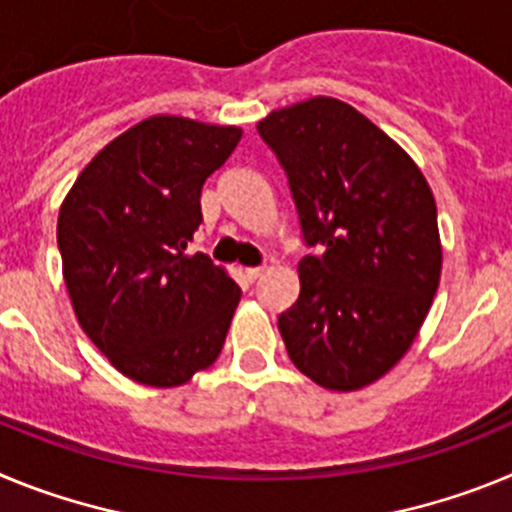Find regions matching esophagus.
I'll return each mask as SVG.
<instances>
[{
	"label": "esophagus",
	"instance_id": "esophagus-1",
	"mask_svg": "<svg viewBox=\"0 0 512 512\" xmlns=\"http://www.w3.org/2000/svg\"><path fill=\"white\" fill-rule=\"evenodd\" d=\"M261 274H264V266H248V269H246V277L251 279V282H256Z\"/></svg>",
	"mask_w": 512,
	"mask_h": 512
}]
</instances>
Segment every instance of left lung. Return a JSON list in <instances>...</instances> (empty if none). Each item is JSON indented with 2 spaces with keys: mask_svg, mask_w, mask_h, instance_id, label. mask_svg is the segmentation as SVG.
<instances>
[{
  "mask_svg": "<svg viewBox=\"0 0 512 512\" xmlns=\"http://www.w3.org/2000/svg\"><path fill=\"white\" fill-rule=\"evenodd\" d=\"M287 174L302 238L300 297L277 325L292 364L325 390L387 374L418 336L441 279L433 192L361 112L312 97L256 125Z\"/></svg>",
  "mask_w": 512,
  "mask_h": 512,
  "instance_id": "8db88e82",
  "label": "left lung"
}]
</instances>
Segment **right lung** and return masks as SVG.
Returning <instances> with one entry per match:
<instances>
[{
	"instance_id": "right-lung-1",
	"label": "right lung",
	"mask_w": 512,
	"mask_h": 512,
	"mask_svg": "<svg viewBox=\"0 0 512 512\" xmlns=\"http://www.w3.org/2000/svg\"><path fill=\"white\" fill-rule=\"evenodd\" d=\"M238 128L156 115L104 146L58 215V251L79 325L117 372L179 387L223 351L241 289L189 253L202 184Z\"/></svg>"
}]
</instances>
